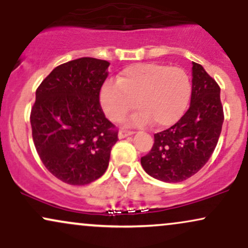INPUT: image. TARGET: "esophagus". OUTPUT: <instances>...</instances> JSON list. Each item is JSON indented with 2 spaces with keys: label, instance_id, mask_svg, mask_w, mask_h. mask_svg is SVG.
<instances>
[{
  "label": "esophagus",
  "instance_id": "34e87169",
  "mask_svg": "<svg viewBox=\"0 0 248 248\" xmlns=\"http://www.w3.org/2000/svg\"><path fill=\"white\" fill-rule=\"evenodd\" d=\"M134 134L133 130H126V129H120L119 130V138L120 139H124V138H127V136L132 135Z\"/></svg>",
  "mask_w": 248,
  "mask_h": 248
}]
</instances>
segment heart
Here are the masks:
<instances>
[{
  "instance_id": "obj_1",
  "label": "heart",
  "mask_w": 248,
  "mask_h": 248,
  "mask_svg": "<svg viewBox=\"0 0 248 248\" xmlns=\"http://www.w3.org/2000/svg\"><path fill=\"white\" fill-rule=\"evenodd\" d=\"M192 82L182 67L158 62L127 66L116 82L107 81L100 91V104L110 121L119 122L136 106L134 124L154 121L156 127L176 124L186 113L191 99Z\"/></svg>"
}]
</instances>
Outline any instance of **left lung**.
<instances>
[{"label": "left lung", "mask_w": 248, "mask_h": 248, "mask_svg": "<svg viewBox=\"0 0 248 248\" xmlns=\"http://www.w3.org/2000/svg\"><path fill=\"white\" fill-rule=\"evenodd\" d=\"M224 121L220 87L202 65L192 62L190 107L173 126L154 135L141 166L152 177L178 183L202 169L217 146Z\"/></svg>", "instance_id": "left-lung-1"}]
</instances>
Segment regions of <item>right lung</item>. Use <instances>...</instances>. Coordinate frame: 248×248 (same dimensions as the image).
Masks as SVG:
<instances>
[{
    "instance_id": "right-lung-1",
    "label": "right lung",
    "mask_w": 248,
    "mask_h": 248,
    "mask_svg": "<svg viewBox=\"0 0 248 248\" xmlns=\"http://www.w3.org/2000/svg\"><path fill=\"white\" fill-rule=\"evenodd\" d=\"M108 66L90 57L64 62L36 91L30 114L36 150L45 168L71 186L101 177L119 140L99 101Z\"/></svg>"
}]
</instances>
